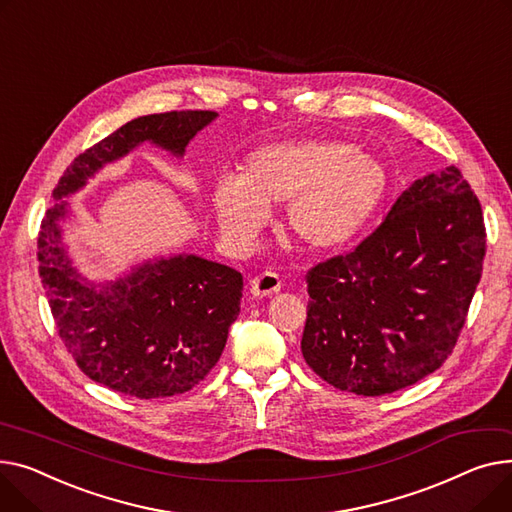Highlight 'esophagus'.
<instances>
[{"instance_id": "obj_1", "label": "esophagus", "mask_w": 512, "mask_h": 512, "mask_svg": "<svg viewBox=\"0 0 512 512\" xmlns=\"http://www.w3.org/2000/svg\"><path fill=\"white\" fill-rule=\"evenodd\" d=\"M250 287H252V293L256 297H270V295H275V293L281 291L283 281L277 273H273V270H264V273H260L258 277L252 279Z\"/></svg>"}]
</instances>
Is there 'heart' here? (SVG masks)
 I'll return each instance as SVG.
<instances>
[{"instance_id": "obj_1", "label": "heart", "mask_w": 512, "mask_h": 512, "mask_svg": "<svg viewBox=\"0 0 512 512\" xmlns=\"http://www.w3.org/2000/svg\"><path fill=\"white\" fill-rule=\"evenodd\" d=\"M386 190V173L337 140L262 146L239 177L221 175L213 206L223 233L248 244L268 221V206L287 202L285 231L310 252L341 248L364 227Z\"/></svg>"}]
</instances>
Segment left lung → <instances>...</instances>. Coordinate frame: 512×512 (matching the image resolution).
Returning <instances> with one entry per match:
<instances>
[{"label":"left lung","mask_w":512,"mask_h":512,"mask_svg":"<svg viewBox=\"0 0 512 512\" xmlns=\"http://www.w3.org/2000/svg\"><path fill=\"white\" fill-rule=\"evenodd\" d=\"M484 256L482 204L461 171L417 179L366 239L306 273V364L364 397L436 372L465 326Z\"/></svg>","instance_id":"8db88e82"}]
</instances>
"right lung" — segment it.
<instances>
[{
    "mask_svg": "<svg viewBox=\"0 0 512 512\" xmlns=\"http://www.w3.org/2000/svg\"><path fill=\"white\" fill-rule=\"evenodd\" d=\"M217 117L215 111H167L132 119L86 148L59 177L55 198L84 186L105 163L153 140L175 155ZM66 202L49 208L37 239L39 275L57 335L76 366L115 393L136 399L182 395L219 362L244 295L242 273L198 256L148 262L97 291L70 266L57 221Z\"/></svg>",
    "mask_w": 512,
    "mask_h": 512,
    "instance_id": "add662e5",
    "label": "right lung"
}]
</instances>
